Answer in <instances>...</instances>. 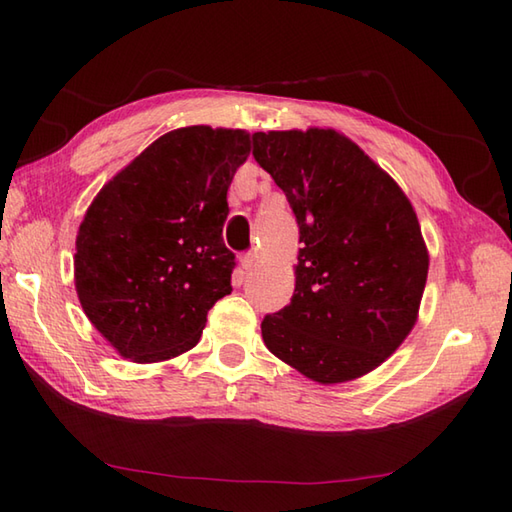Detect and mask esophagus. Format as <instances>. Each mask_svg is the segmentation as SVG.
<instances>
[{
	"label": "esophagus",
	"mask_w": 512,
	"mask_h": 512,
	"mask_svg": "<svg viewBox=\"0 0 512 512\" xmlns=\"http://www.w3.org/2000/svg\"><path fill=\"white\" fill-rule=\"evenodd\" d=\"M239 264H242V270H253V266L257 264V255L255 253H246V255H242V259H239Z\"/></svg>",
	"instance_id": "obj_1"
}]
</instances>
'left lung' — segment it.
I'll return each mask as SVG.
<instances>
[{
	"instance_id": "8db88e82",
	"label": "left lung",
	"mask_w": 512,
	"mask_h": 512,
	"mask_svg": "<svg viewBox=\"0 0 512 512\" xmlns=\"http://www.w3.org/2000/svg\"><path fill=\"white\" fill-rule=\"evenodd\" d=\"M253 156L299 224L295 295L266 314L270 352L321 385L394 354L418 321L429 253L416 211L387 171L334 129L253 134Z\"/></svg>"
}]
</instances>
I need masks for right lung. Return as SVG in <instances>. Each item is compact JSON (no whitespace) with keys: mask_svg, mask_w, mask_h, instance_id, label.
Wrapping results in <instances>:
<instances>
[{"mask_svg":"<svg viewBox=\"0 0 512 512\" xmlns=\"http://www.w3.org/2000/svg\"><path fill=\"white\" fill-rule=\"evenodd\" d=\"M250 154L244 129L180 127L96 193L76 233L74 286L85 317L134 363L180 356L231 295L226 193Z\"/></svg>","mask_w":512,"mask_h":512,"instance_id":"1","label":"right lung"}]
</instances>
